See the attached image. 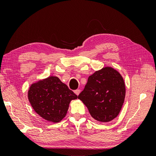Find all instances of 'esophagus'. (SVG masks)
Masks as SVG:
<instances>
[{
	"mask_svg": "<svg viewBox=\"0 0 156 156\" xmlns=\"http://www.w3.org/2000/svg\"><path fill=\"white\" fill-rule=\"evenodd\" d=\"M74 92H75V94L77 95V96H78V95L80 93V89H76V90L74 91Z\"/></svg>",
	"mask_w": 156,
	"mask_h": 156,
	"instance_id": "esophagus-1",
	"label": "esophagus"
}]
</instances>
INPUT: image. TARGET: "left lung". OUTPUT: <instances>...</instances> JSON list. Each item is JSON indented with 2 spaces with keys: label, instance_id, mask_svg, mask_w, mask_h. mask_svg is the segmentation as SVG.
Returning <instances> with one entry per match:
<instances>
[{
  "label": "left lung",
  "instance_id": "8db88e82",
  "mask_svg": "<svg viewBox=\"0 0 156 156\" xmlns=\"http://www.w3.org/2000/svg\"><path fill=\"white\" fill-rule=\"evenodd\" d=\"M125 97L122 76L112 67H105L88 78L78 98L86 105L91 115L101 122H107L119 114Z\"/></svg>",
  "mask_w": 156,
  "mask_h": 156
}]
</instances>
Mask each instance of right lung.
Instances as JSON below:
<instances>
[{"label": "right lung", "instance_id": "1", "mask_svg": "<svg viewBox=\"0 0 156 156\" xmlns=\"http://www.w3.org/2000/svg\"><path fill=\"white\" fill-rule=\"evenodd\" d=\"M78 96L56 76H50L31 84L28 98L34 111L42 118L53 122L62 120L72 100Z\"/></svg>", "mask_w": 156, "mask_h": 156}]
</instances>
